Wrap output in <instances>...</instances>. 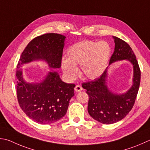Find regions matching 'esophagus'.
<instances>
[{
    "mask_svg": "<svg viewBox=\"0 0 150 150\" xmlns=\"http://www.w3.org/2000/svg\"><path fill=\"white\" fill-rule=\"evenodd\" d=\"M82 90H83L82 86L79 85V84H77V85H76L75 87V91L77 92H80V91H82Z\"/></svg>",
    "mask_w": 150,
    "mask_h": 150,
    "instance_id": "1",
    "label": "esophagus"
}]
</instances>
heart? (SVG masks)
<instances>
[{
  "mask_svg": "<svg viewBox=\"0 0 150 150\" xmlns=\"http://www.w3.org/2000/svg\"><path fill=\"white\" fill-rule=\"evenodd\" d=\"M110 54V48L105 42L83 40L68 49L67 59L62 61V68L68 78L73 79L78 73L76 66L80 65L81 75L88 79H94L104 71Z\"/></svg>",
  "mask_w": 150,
  "mask_h": 150,
  "instance_id": "1",
  "label": "heart"
}]
</instances>
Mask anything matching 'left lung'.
I'll return each mask as SVG.
<instances>
[{"label":"left lung","instance_id":"8db88e82","mask_svg":"<svg viewBox=\"0 0 150 150\" xmlns=\"http://www.w3.org/2000/svg\"><path fill=\"white\" fill-rule=\"evenodd\" d=\"M115 50L111 56L110 64L127 59L133 65V84L123 94H115L106 84L107 69L100 77L83 83V88L88 95V112L92 118L103 124H112L121 121L132 110L137 98L140 83V69L131 47L119 38L113 37ZM108 68V67H107Z\"/></svg>","mask_w":150,"mask_h":150}]
</instances>
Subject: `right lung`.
<instances>
[{
	"label": "right lung",
	"instance_id": "1",
	"mask_svg": "<svg viewBox=\"0 0 150 150\" xmlns=\"http://www.w3.org/2000/svg\"><path fill=\"white\" fill-rule=\"evenodd\" d=\"M65 39L57 33L35 37L24 49L18 62L16 91L19 105L27 116L39 124L53 123L66 115L75 84L63 82L56 71L49 72L41 83H28L23 80L21 65L41 59L50 67L59 68Z\"/></svg>",
	"mask_w": 150,
	"mask_h": 150
}]
</instances>
